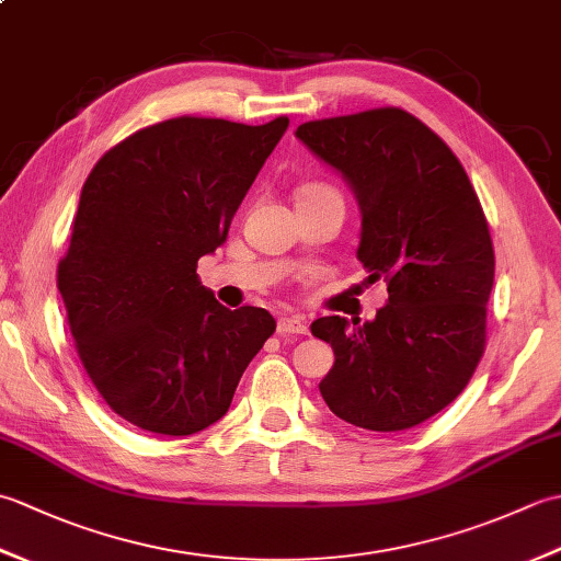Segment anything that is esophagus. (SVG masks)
<instances>
[{
	"label": "esophagus",
	"mask_w": 561,
	"mask_h": 561,
	"mask_svg": "<svg viewBox=\"0 0 561 561\" xmlns=\"http://www.w3.org/2000/svg\"><path fill=\"white\" fill-rule=\"evenodd\" d=\"M277 332L279 335H308V323L299 316H282Z\"/></svg>",
	"instance_id": "esophagus-1"
}]
</instances>
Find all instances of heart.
Returning <instances> with one entry per match:
<instances>
[{
	"mask_svg": "<svg viewBox=\"0 0 561 561\" xmlns=\"http://www.w3.org/2000/svg\"><path fill=\"white\" fill-rule=\"evenodd\" d=\"M318 190H332L330 185H323V183H311V185H306V187H301V193H299V197L301 195H311V193H318Z\"/></svg>",
	"mask_w": 561,
	"mask_h": 561,
	"instance_id": "1",
	"label": "heart"
}]
</instances>
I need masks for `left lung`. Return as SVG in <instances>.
Wrapping results in <instances>:
<instances>
[{
  "mask_svg": "<svg viewBox=\"0 0 561 561\" xmlns=\"http://www.w3.org/2000/svg\"><path fill=\"white\" fill-rule=\"evenodd\" d=\"M296 137L354 187L356 257L368 284H388L371 323L311 325L335 350L320 396L368 432L412 428L460 396L484 354L494 245L480 197L446 141L392 105L304 123Z\"/></svg>",
  "mask_w": 561,
  "mask_h": 561,
  "instance_id": "obj_1",
  "label": "left lung"
}]
</instances>
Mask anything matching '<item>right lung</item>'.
Listing matches in <instances>:
<instances>
[{"label":"right lung","instance_id":"add662e5","mask_svg":"<svg viewBox=\"0 0 561 561\" xmlns=\"http://www.w3.org/2000/svg\"><path fill=\"white\" fill-rule=\"evenodd\" d=\"M289 117L181 115L141 127L81 187L57 289L83 371L125 422L190 436L226 414L272 335L265 308L229 311L197 279Z\"/></svg>","mask_w":561,"mask_h":561}]
</instances>
